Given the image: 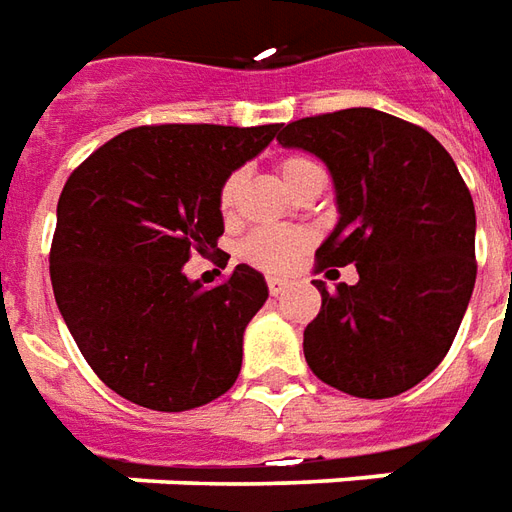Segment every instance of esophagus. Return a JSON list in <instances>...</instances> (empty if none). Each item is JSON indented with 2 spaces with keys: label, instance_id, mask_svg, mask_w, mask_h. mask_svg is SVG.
Segmentation results:
<instances>
[{
  "label": "esophagus",
  "instance_id": "esophagus-1",
  "mask_svg": "<svg viewBox=\"0 0 512 512\" xmlns=\"http://www.w3.org/2000/svg\"><path fill=\"white\" fill-rule=\"evenodd\" d=\"M267 289H270V295L278 297L284 295L286 289H289V284H286L284 278H267Z\"/></svg>",
  "mask_w": 512,
  "mask_h": 512
}]
</instances>
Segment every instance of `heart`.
Wrapping results in <instances>:
<instances>
[{"label":"heart","mask_w":512,"mask_h":512,"mask_svg":"<svg viewBox=\"0 0 512 512\" xmlns=\"http://www.w3.org/2000/svg\"><path fill=\"white\" fill-rule=\"evenodd\" d=\"M278 173L286 181V187L297 192L306 181L322 176V168L306 154H286L278 159ZM239 190H242V173H228L220 190H217V209L220 215L231 217L237 209ZM314 234L306 228H259L245 237L239 245V256L259 270L267 273H286L292 264L306 253Z\"/></svg>","instance_id":"obj_1"}]
</instances>
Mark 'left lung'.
<instances>
[{
    "label": "left lung",
    "instance_id": "8db88e82",
    "mask_svg": "<svg viewBox=\"0 0 512 512\" xmlns=\"http://www.w3.org/2000/svg\"><path fill=\"white\" fill-rule=\"evenodd\" d=\"M278 143L333 173L342 217L314 270H358V284L333 292L314 281L322 306L303 331L311 372L364 400L413 389L449 353L477 278L474 201L458 165L422 126L369 107L286 123Z\"/></svg>",
    "mask_w": 512,
    "mask_h": 512
}]
</instances>
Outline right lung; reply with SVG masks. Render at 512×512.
Listing matches in <instances>:
<instances>
[{
    "mask_svg": "<svg viewBox=\"0 0 512 512\" xmlns=\"http://www.w3.org/2000/svg\"><path fill=\"white\" fill-rule=\"evenodd\" d=\"M278 129L134 126L65 181L49 253L54 300L90 369L123 400L179 413L234 386L242 333L267 284L237 264L223 284L204 289L181 267L220 250L217 190Z\"/></svg>",
    "mask_w": 512,
    "mask_h": 512,
    "instance_id": "add662e5",
    "label": "right lung"
}]
</instances>
